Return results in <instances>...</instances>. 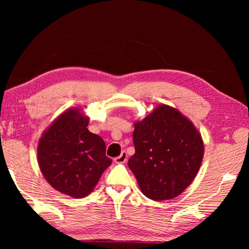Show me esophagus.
Returning a JSON list of instances; mask_svg holds the SVG:
<instances>
[{
	"instance_id": "obj_1",
	"label": "esophagus",
	"mask_w": 249,
	"mask_h": 249,
	"mask_svg": "<svg viewBox=\"0 0 249 249\" xmlns=\"http://www.w3.org/2000/svg\"><path fill=\"white\" fill-rule=\"evenodd\" d=\"M127 159V156H126V153L125 152H122V154H120L118 157L114 158V162L119 164V163H125Z\"/></svg>"
}]
</instances>
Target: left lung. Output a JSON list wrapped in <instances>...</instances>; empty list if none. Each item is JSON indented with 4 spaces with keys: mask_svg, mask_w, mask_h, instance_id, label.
<instances>
[{
    "mask_svg": "<svg viewBox=\"0 0 249 249\" xmlns=\"http://www.w3.org/2000/svg\"><path fill=\"white\" fill-rule=\"evenodd\" d=\"M135 154L127 165L141 192L153 200L177 197L196 177L203 141L190 119L168 105H159L134 124Z\"/></svg>",
    "mask_w": 249,
    "mask_h": 249,
    "instance_id": "1",
    "label": "left lung"
}]
</instances>
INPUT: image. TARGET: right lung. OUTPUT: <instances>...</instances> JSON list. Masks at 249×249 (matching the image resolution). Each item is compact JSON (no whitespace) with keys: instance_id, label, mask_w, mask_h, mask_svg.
<instances>
[{"instance_id":"1","label":"right lung","mask_w":249,"mask_h":249,"mask_svg":"<svg viewBox=\"0 0 249 249\" xmlns=\"http://www.w3.org/2000/svg\"><path fill=\"white\" fill-rule=\"evenodd\" d=\"M88 124L89 117L81 109H67L43 132L37 146L44 178L54 189L73 198L91 193L112 163L104 140L88 131Z\"/></svg>"}]
</instances>
